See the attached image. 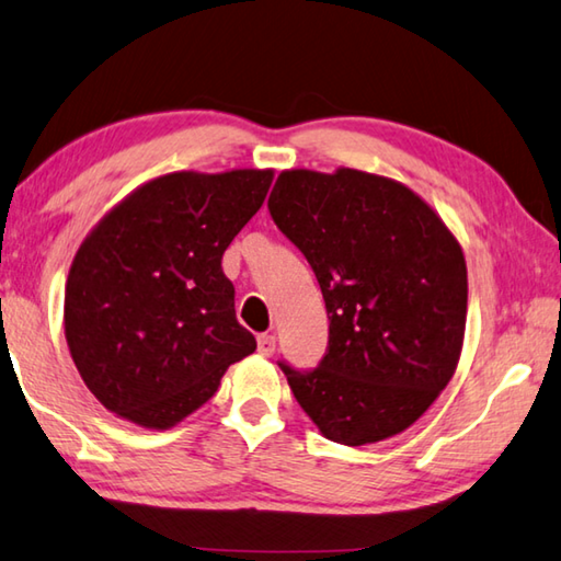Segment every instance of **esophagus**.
Segmentation results:
<instances>
[{
	"instance_id": "obj_1",
	"label": "esophagus",
	"mask_w": 561,
	"mask_h": 561,
	"mask_svg": "<svg viewBox=\"0 0 561 561\" xmlns=\"http://www.w3.org/2000/svg\"><path fill=\"white\" fill-rule=\"evenodd\" d=\"M259 352L261 355H273L275 352V337L273 335H259Z\"/></svg>"
}]
</instances>
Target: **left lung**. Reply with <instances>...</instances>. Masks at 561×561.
Masks as SVG:
<instances>
[{"instance_id":"1","label":"left lung","mask_w":561,"mask_h":561,"mask_svg":"<svg viewBox=\"0 0 561 561\" xmlns=\"http://www.w3.org/2000/svg\"><path fill=\"white\" fill-rule=\"evenodd\" d=\"M268 211L308 259L330 318L316 369L278 362L298 404L342 446L401 434L446 389L463 347L456 236L409 186L350 167L280 172Z\"/></svg>"}]
</instances>
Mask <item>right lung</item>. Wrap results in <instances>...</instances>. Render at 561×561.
Listing matches in <instances>:
<instances>
[{
  "instance_id": "right-lung-1",
  "label": "right lung",
  "mask_w": 561,
  "mask_h": 561,
  "mask_svg": "<svg viewBox=\"0 0 561 561\" xmlns=\"http://www.w3.org/2000/svg\"><path fill=\"white\" fill-rule=\"evenodd\" d=\"M271 182V170L157 176L85 236L68 273L64 325L76 369L107 411L172 428L255 350L236 320L221 255Z\"/></svg>"
}]
</instances>
